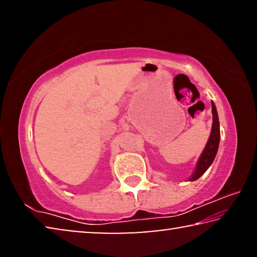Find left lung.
Instances as JSON below:
<instances>
[{"instance_id": "left-lung-1", "label": "left lung", "mask_w": 257, "mask_h": 257, "mask_svg": "<svg viewBox=\"0 0 257 257\" xmlns=\"http://www.w3.org/2000/svg\"><path fill=\"white\" fill-rule=\"evenodd\" d=\"M212 114H213V124H212V132L208 138L207 144L204 149L202 155L199 156L197 161L196 168L193 175L190 176L189 180L194 181L197 180L199 177L204 175L210 165L213 163V161L215 159V155L217 153V149H219V143H220V123H219V116H217L215 104L212 102Z\"/></svg>"}]
</instances>
